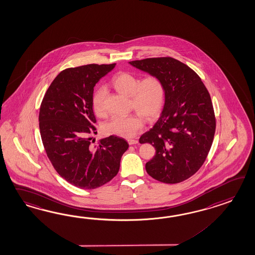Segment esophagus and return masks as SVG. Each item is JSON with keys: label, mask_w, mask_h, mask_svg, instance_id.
<instances>
[{"label": "esophagus", "mask_w": 255, "mask_h": 255, "mask_svg": "<svg viewBox=\"0 0 255 255\" xmlns=\"http://www.w3.org/2000/svg\"><path fill=\"white\" fill-rule=\"evenodd\" d=\"M128 142L129 145H136V144L138 143V141H137L136 139H128Z\"/></svg>", "instance_id": "obj_1"}]
</instances>
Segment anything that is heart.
<instances>
[{
    "mask_svg": "<svg viewBox=\"0 0 255 255\" xmlns=\"http://www.w3.org/2000/svg\"><path fill=\"white\" fill-rule=\"evenodd\" d=\"M111 85L119 93L130 97L131 108L139 114H131L126 117H114L105 125L108 135L129 138L136 136L143 128V119L153 120L160 115L164 107L165 85L157 75H148L139 80L135 74L120 71L111 79ZM107 90L100 86L95 90L92 105L95 114L99 117L106 115Z\"/></svg>",
    "mask_w": 255,
    "mask_h": 255,
    "instance_id": "b5f03b06",
    "label": "heart"
}]
</instances>
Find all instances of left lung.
<instances>
[{
  "instance_id": "obj_1",
  "label": "left lung",
  "mask_w": 255,
  "mask_h": 255,
  "mask_svg": "<svg viewBox=\"0 0 255 255\" xmlns=\"http://www.w3.org/2000/svg\"><path fill=\"white\" fill-rule=\"evenodd\" d=\"M129 64L159 76L165 85L160 119L139 138L156 149L146 171L161 183H181L200 169L213 142L216 118L210 95L196 71L171 57Z\"/></svg>"
}]
</instances>
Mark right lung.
<instances>
[{"mask_svg":"<svg viewBox=\"0 0 255 255\" xmlns=\"http://www.w3.org/2000/svg\"><path fill=\"white\" fill-rule=\"evenodd\" d=\"M89 64L59 72L49 85L39 111L42 142L59 175L81 189H95L108 183L119 171L128 144L110 136L91 145L97 133L92 98L95 84L115 68Z\"/></svg>","mask_w":255,"mask_h":255,"instance_id":"add662e5","label":"right lung"}]
</instances>
